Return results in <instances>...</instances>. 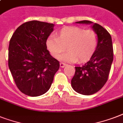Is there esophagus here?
<instances>
[{
    "label": "esophagus",
    "instance_id": "obj_1",
    "mask_svg": "<svg viewBox=\"0 0 123 123\" xmlns=\"http://www.w3.org/2000/svg\"><path fill=\"white\" fill-rule=\"evenodd\" d=\"M66 66V64L64 63V62H61L60 63V67L61 68H64Z\"/></svg>",
    "mask_w": 123,
    "mask_h": 123
}]
</instances>
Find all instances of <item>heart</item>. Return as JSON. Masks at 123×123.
Returning <instances> with one entry per match:
<instances>
[{
	"instance_id": "1",
	"label": "heart",
	"mask_w": 123,
	"mask_h": 123,
	"mask_svg": "<svg viewBox=\"0 0 123 123\" xmlns=\"http://www.w3.org/2000/svg\"><path fill=\"white\" fill-rule=\"evenodd\" d=\"M98 45V37L91 29L77 27H66L60 30L57 37L50 36L46 41V48L53 57L67 62H84L93 55Z\"/></svg>"
}]
</instances>
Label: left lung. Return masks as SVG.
Instances as JSON below:
<instances>
[{
	"instance_id": "obj_1",
	"label": "left lung",
	"mask_w": 123,
	"mask_h": 123,
	"mask_svg": "<svg viewBox=\"0 0 123 123\" xmlns=\"http://www.w3.org/2000/svg\"><path fill=\"white\" fill-rule=\"evenodd\" d=\"M76 24L91 25L97 34L98 45L89 61L82 66L75 67V73L71 80V87L83 95H91L101 89L107 82L113 61V46L111 34L98 24L88 20Z\"/></svg>"
}]
</instances>
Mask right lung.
Returning a JSON list of instances; mask_svg holds the SVG:
<instances>
[{"mask_svg":"<svg viewBox=\"0 0 123 123\" xmlns=\"http://www.w3.org/2000/svg\"><path fill=\"white\" fill-rule=\"evenodd\" d=\"M54 24L33 20L18 27L9 45L8 65L16 86L30 96L46 93L59 68L50 54L46 41Z\"/></svg>","mask_w":123,"mask_h":123,"instance_id":"1","label":"right lung"}]
</instances>
